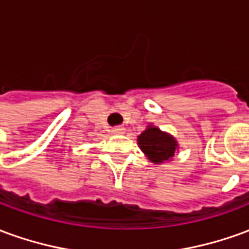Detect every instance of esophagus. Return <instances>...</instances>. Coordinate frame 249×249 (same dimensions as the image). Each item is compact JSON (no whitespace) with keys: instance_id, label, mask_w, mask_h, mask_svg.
Returning <instances> with one entry per match:
<instances>
[{"instance_id":"esophagus-1","label":"esophagus","mask_w":249,"mask_h":249,"mask_svg":"<svg viewBox=\"0 0 249 249\" xmlns=\"http://www.w3.org/2000/svg\"><path fill=\"white\" fill-rule=\"evenodd\" d=\"M112 132H113L114 135H121V133H124L125 129L123 128V126H116V128H113V129H112Z\"/></svg>"}]
</instances>
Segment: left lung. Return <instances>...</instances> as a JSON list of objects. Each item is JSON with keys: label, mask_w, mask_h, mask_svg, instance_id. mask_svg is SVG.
I'll use <instances>...</instances> for the list:
<instances>
[{"label": "left lung", "mask_w": 249, "mask_h": 249, "mask_svg": "<svg viewBox=\"0 0 249 249\" xmlns=\"http://www.w3.org/2000/svg\"><path fill=\"white\" fill-rule=\"evenodd\" d=\"M137 144L144 155L155 164L172 160L175 152L178 149V141L173 136L153 125H148V128L137 136Z\"/></svg>", "instance_id": "left-lung-1"}]
</instances>
